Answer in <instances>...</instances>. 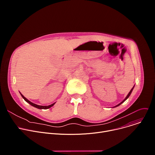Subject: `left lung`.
<instances>
[{"instance_id": "obj_1", "label": "left lung", "mask_w": 155, "mask_h": 155, "mask_svg": "<svg viewBox=\"0 0 155 155\" xmlns=\"http://www.w3.org/2000/svg\"><path fill=\"white\" fill-rule=\"evenodd\" d=\"M134 86H133V87H132V89H131V90H130V92H129V93H128V94H127V96H126V98H125V99H124V100H123V101H122V102H120V104H118V105H116V106H115V107H113V108H114V107H118V106H119V105H121V104H122V103H123V102H124V101H126V99H127V98H128V97H129V96H130V94H131V93H132V90H133V89H134Z\"/></svg>"}]
</instances>
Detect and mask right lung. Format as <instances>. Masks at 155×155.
<instances>
[{
    "mask_svg": "<svg viewBox=\"0 0 155 155\" xmlns=\"http://www.w3.org/2000/svg\"><path fill=\"white\" fill-rule=\"evenodd\" d=\"M20 93V94H21V96H22V97H23L24 99H25V101H26V102H27L28 103H29L31 105H32V106H33V107H35V108H38V109H48V108H50V107H51L52 106H53L54 105V104L56 103V102H54V103H53V104H51V105H48V106H43V105H37V104H34V103H32V102H31V101H29L28 99H27L23 94H22L21 93Z\"/></svg>",
    "mask_w": 155,
    "mask_h": 155,
    "instance_id": "add662e5",
    "label": "right lung"
}]
</instances>
